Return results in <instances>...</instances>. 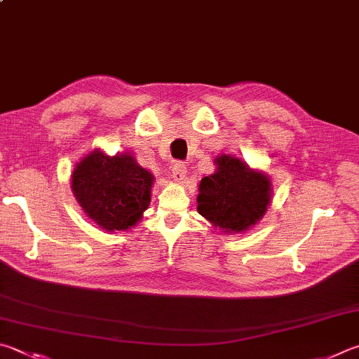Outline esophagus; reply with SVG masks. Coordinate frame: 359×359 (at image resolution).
Wrapping results in <instances>:
<instances>
[{
    "mask_svg": "<svg viewBox=\"0 0 359 359\" xmlns=\"http://www.w3.org/2000/svg\"><path fill=\"white\" fill-rule=\"evenodd\" d=\"M172 179L174 182H177V184H184L187 180V165L185 163H175L174 168H172Z\"/></svg>",
    "mask_w": 359,
    "mask_h": 359,
    "instance_id": "34e87169",
    "label": "esophagus"
}]
</instances>
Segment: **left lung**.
Instances as JSON below:
<instances>
[{
    "mask_svg": "<svg viewBox=\"0 0 359 359\" xmlns=\"http://www.w3.org/2000/svg\"><path fill=\"white\" fill-rule=\"evenodd\" d=\"M215 165L217 171L199 184L198 212L215 229L224 233L250 231L271 204L269 174L226 154L218 155Z\"/></svg>",
    "mask_w": 359,
    "mask_h": 359,
    "instance_id": "8db88e82",
    "label": "left lung"
}]
</instances>
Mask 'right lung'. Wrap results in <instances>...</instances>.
Here are the masks:
<instances>
[{
	"mask_svg": "<svg viewBox=\"0 0 359 359\" xmlns=\"http://www.w3.org/2000/svg\"><path fill=\"white\" fill-rule=\"evenodd\" d=\"M70 187L89 219L107 232L128 231L151 204L154 175L132 154L94 149L70 175Z\"/></svg>",
	"mask_w": 359,
	"mask_h": 359,
	"instance_id": "1",
	"label": "right lung"
}]
</instances>
